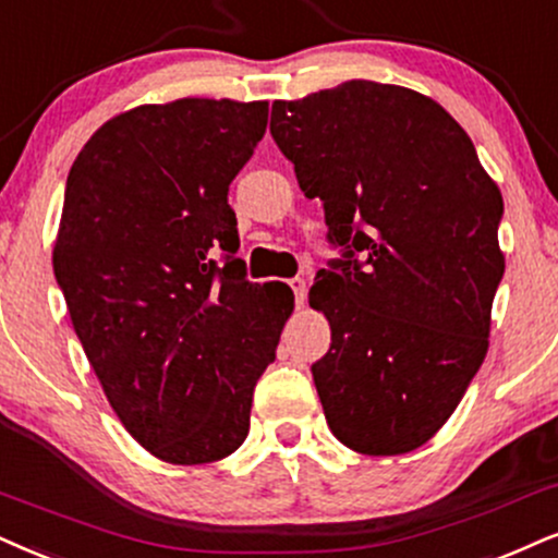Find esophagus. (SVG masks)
Masks as SVG:
<instances>
[{"label": "esophagus", "mask_w": 558, "mask_h": 558, "mask_svg": "<svg viewBox=\"0 0 558 558\" xmlns=\"http://www.w3.org/2000/svg\"><path fill=\"white\" fill-rule=\"evenodd\" d=\"M290 287H292V292H294V300H298V305H305V300H307V281L302 279V277H294V279H290Z\"/></svg>", "instance_id": "1"}]
</instances>
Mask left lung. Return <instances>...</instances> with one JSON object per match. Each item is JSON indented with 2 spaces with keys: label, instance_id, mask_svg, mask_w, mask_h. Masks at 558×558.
I'll use <instances>...</instances> for the list:
<instances>
[{
  "label": "left lung",
  "instance_id": "8db88e82",
  "mask_svg": "<svg viewBox=\"0 0 558 558\" xmlns=\"http://www.w3.org/2000/svg\"><path fill=\"white\" fill-rule=\"evenodd\" d=\"M271 136L347 247L311 290L331 323V349L313 364L326 422L362 456L416 450L489 349L505 274L499 185L463 126L401 85L352 80L277 100Z\"/></svg>",
  "mask_w": 558,
  "mask_h": 558
}]
</instances>
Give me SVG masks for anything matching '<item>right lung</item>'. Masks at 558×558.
Instances as JSON below:
<instances>
[{
  "label": "right lung",
  "mask_w": 558,
  "mask_h": 558,
  "mask_svg": "<svg viewBox=\"0 0 558 558\" xmlns=\"http://www.w3.org/2000/svg\"><path fill=\"white\" fill-rule=\"evenodd\" d=\"M266 119V100L136 106L69 170L53 274L116 416L165 463H215L243 445L292 315L281 281L245 279L227 204Z\"/></svg>",
  "instance_id": "obj_1"
}]
</instances>
